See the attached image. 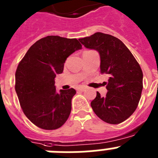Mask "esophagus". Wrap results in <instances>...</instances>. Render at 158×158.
<instances>
[{
	"instance_id": "obj_1",
	"label": "esophagus",
	"mask_w": 158,
	"mask_h": 158,
	"mask_svg": "<svg viewBox=\"0 0 158 158\" xmlns=\"http://www.w3.org/2000/svg\"><path fill=\"white\" fill-rule=\"evenodd\" d=\"M85 89H86V87H85V86H81V87H78L77 88L78 91H81V92L85 91Z\"/></svg>"
}]
</instances>
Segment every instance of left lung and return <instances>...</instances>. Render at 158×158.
I'll list each match as a JSON object with an SVG mask.
<instances>
[{"label":"left lung","mask_w":158,"mask_h":158,"mask_svg":"<svg viewBox=\"0 0 158 158\" xmlns=\"http://www.w3.org/2000/svg\"><path fill=\"white\" fill-rule=\"evenodd\" d=\"M86 48L98 51L100 73L109 75L105 96L96 93L91 107L97 116L110 124H118L136 110L142 91L143 74L129 49L118 38L96 32L79 39Z\"/></svg>","instance_id":"8db88e82"}]
</instances>
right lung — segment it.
<instances>
[{
	"instance_id": "obj_1",
	"label": "right lung",
	"mask_w": 158,
	"mask_h": 158,
	"mask_svg": "<svg viewBox=\"0 0 158 158\" xmlns=\"http://www.w3.org/2000/svg\"><path fill=\"white\" fill-rule=\"evenodd\" d=\"M77 39L49 35L29 48L16 72V89L24 115L38 127L55 130L66 122L76 90L57 92L54 78L68 57L81 50Z\"/></svg>"
}]
</instances>
